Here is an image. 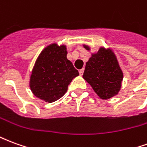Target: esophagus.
<instances>
[{
  "label": "esophagus",
  "instance_id": "esophagus-1",
  "mask_svg": "<svg viewBox=\"0 0 147 147\" xmlns=\"http://www.w3.org/2000/svg\"><path fill=\"white\" fill-rule=\"evenodd\" d=\"M83 71H84V69H80V71H79V72H80V76H83Z\"/></svg>",
  "mask_w": 147,
  "mask_h": 147
}]
</instances>
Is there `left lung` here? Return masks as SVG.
Here are the masks:
<instances>
[{"label": "left lung", "mask_w": 147, "mask_h": 147, "mask_svg": "<svg viewBox=\"0 0 147 147\" xmlns=\"http://www.w3.org/2000/svg\"><path fill=\"white\" fill-rule=\"evenodd\" d=\"M89 50V47L84 45ZM83 77L102 99H109L119 92L123 72L111 50L101 48L86 64Z\"/></svg>", "instance_id": "1"}]
</instances>
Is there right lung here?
Returning a JSON list of instances; mask_svg holds the SVG:
<instances>
[{
  "instance_id": "right-lung-1",
  "label": "right lung",
  "mask_w": 147,
  "mask_h": 147,
  "mask_svg": "<svg viewBox=\"0 0 147 147\" xmlns=\"http://www.w3.org/2000/svg\"><path fill=\"white\" fill-rule=\"evenodd\" d=\"M79 71L67 59L64 45H50L41 53L32 71L30 90L37 98L48 102L61 98Z\"/></svg>"
}]
</instances>
